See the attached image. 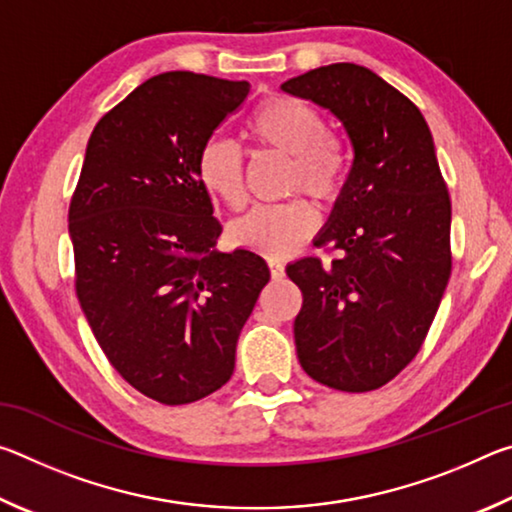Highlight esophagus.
Listing matches in <instances>:
<instances>
[{"mask_svg":"<svg viewBox=\"0 0 512 512\" xmlns=\"http://www.w3.org/2000/svg\"><path fill=\"white\" fill-rule=\"evenodd\" d=\"M268 268H271L273 280H282V277H284V264L280 262V259H268Z\"/></svg>","mask_w":512,"mask_h":512,"instance_id":"obj_1","label":"esophagus"}]
</instances>
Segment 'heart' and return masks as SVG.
<instances>
[{
  "label": "heart",
  "instance_id": "1",
  "mask_svg": "<svg viewBox=\"0 0 512 512\" xmlns=\"http://www.w3.org/2000/svg\"><path fill=\"white\" fill-rule=\"evenodd\" d=\"M248 133L264 149L289 155V192H307L318 203H334L348 178V153L327 131L316 106L293 97H268L248 121ZM198 178L225 205L244 203V151L235 142L212 137L198 151ZM316 210L302 198L259 205L232 223V241L264 257H287L314 235Z\"/></svg>",
  "mask_w": 512,
  "mask_h": 512
}]
</instances>
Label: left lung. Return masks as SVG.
Here are the masks:
<instances>
[{
    "label": "left lung",
    "mask_w": 512,
    "mask_h": 512,
    "mask_svg": "<svg viewBox=\"0 0 512 512\" xmlns=\"http://www.w3.org/2000/svg\"><path fill=\"white\" fill-rule=\"evenodd\" d=\"M341 121L352 167L314 239L339 253L298 259L293 323L300 366L345 393L384 386L409 366L452 273V203L422 112L368 67L334 63L282 83Z\"/></svg>",
    "instance_id": "8db88e82"
}]
</instances>
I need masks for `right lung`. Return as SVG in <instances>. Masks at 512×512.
Here are the masks:
<instances>
[{
  "mask_svg": "<svg viewBox=\"0 0 512 512\" xmlns=\"http://www.w3.org/2000/svg\"><path fill=\"white\" fill-rule=\"evenodd\" d=\"M246 81L164 72L94 126L69 203L76 296L103 354L160 404L232 377L241 327L271 280L250 250L219 253L198 151L246 101Z\"/></svg>",
  "mask_w": 512,
  "mask_h": 512,
  "instance_id": "obj_1",
  "label": "right lung"
}]
</instances>
